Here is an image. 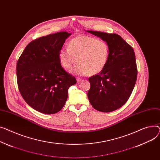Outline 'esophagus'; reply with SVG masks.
<instances>
[{
	"label": "esophagus",
	"instance_id": "34e87169",
	"mask_svg": "<svg viewBox=\"0 0 160 160\" xmlns=\"http://www.w3.org/2000/svg\"><path fill=\"white\" fill-rule=\"evenodd\" d=\"M81 81H82V78H77V81H78V82H80Z\"/></svg>",
	"mask_w": 160,
	"mask_h": 160
}]
</instances>
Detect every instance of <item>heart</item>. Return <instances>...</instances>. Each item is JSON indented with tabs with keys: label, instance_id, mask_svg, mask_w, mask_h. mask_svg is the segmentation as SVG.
Listing matches in <instances>:
<instances>
[{
	"label": "heart",
	"instance_id": "1",
	"mask_svg": "<svg viewBox=\"0 0 160 160\" xmlns=\"http://www.w3.org/2000/svg\"><path fill=\"white\" fill-rule=\"evenodd\" d=\"M110 53L108 45L94 37L80 35L71 39L68 47L59 51V58L62 67L73 70L78 75H95L100 73L107 64Z\"/></svg>",
	"mask_w": 160,
	"mask_h": 160
}]
</instances>
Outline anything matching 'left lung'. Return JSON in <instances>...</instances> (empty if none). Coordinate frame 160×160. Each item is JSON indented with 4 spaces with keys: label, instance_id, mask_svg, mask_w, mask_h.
<instances>
[{
    "label": "left lung",
    "instance_id": "8db88e82",
    "mask_svg": "<svg viewBox=\"0 0 160 160\" xmlns=\"http://www.w3.org/2000/svg\"><path fill=\"white\" fill-rule=\"evenodd\" d=\"M107 42L110 49L105 68L89 78L88 98L92 107L102 112H110L129 99L137 79L138 69L132 47L116 33L87 31Z\"/></svg>",
    "mask_w": 160,
    "mask_h": 160
}]
</instances>
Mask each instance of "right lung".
<instances>
[{"mask_svg":"<svg viewBox=\"0 0 160 160\" xmlns=\"http://www.w3.org/2000/svg\"><path fill=\"white\" fill-rule=\"evenodd\" d=\"M71 35L61 32L41 37L28 44L17 63L18 90L24 101L41 113L60 111L76 78L62 67L59 51Z\"/></svg>","mask_w":160,"mask_h":160,"instance_id":"add662e5","label":"right lung"}]
</instances>
